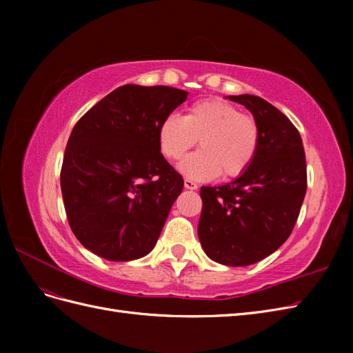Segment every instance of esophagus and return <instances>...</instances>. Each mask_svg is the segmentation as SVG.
Listing matches in <instances>:
<instances>
[{
	"mask_svg": "<svg viewBox=\"0 0 353 353\" xmlns=\"http://www.w3.org/2000/svg\"><path fill=\"white\" fill-rule=\"evenodd\" d=\"M184 187H185L187 190H197V188H199L197 184L193 183V181H191V179H185V181H184Z\"/></svg>",
	"mask_w": 353,
	"mask_h": 353,
	"instance_id": "esophagus-1",
	"label": "esophagus"
}]
</instances>
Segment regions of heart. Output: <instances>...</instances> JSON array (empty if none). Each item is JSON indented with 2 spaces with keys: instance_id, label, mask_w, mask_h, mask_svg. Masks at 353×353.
<instances>
[{
  "instance_id": "b5f03b06",
  "label": "heart",
  "mask_w": 353,
  "mask_h": 353,
  "mask_svg": "<svg viewBox=\"0 0 353 353\" xmlns=\"http://www.w3.org/2000/svg\"><path fill=\"white\" fill-rule=\"evenodd\" d=\"M259 138L253 116L216 99L193 103L183 117L166 116L157 130L159 148L169 160L181 159L199 141L200 152L178 165L181 174L196 181L243 175L258 153Z\"/></svg>"
}]
</instances>
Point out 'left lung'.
Returning a JSON list of instances; mask_svg holds the SVG:
<instances>
[{"instance_id": "1", "label": "left lung", "mask_w": 353, "mask_h": 353, "mask_svg": "<svg viewBox=\"0 0 353 353\" xmlns=\"http://www.w3.org/2000/svg\"><path fill=\"white\" fill-rule=\"evenodd\" d=\"M259 125V148L231 183L201 187L199 240L212 261L248 266L274 253L290 236L306 194L301 134L279 109L250 94L228 95Z\"/></svg>"}]
</instances>
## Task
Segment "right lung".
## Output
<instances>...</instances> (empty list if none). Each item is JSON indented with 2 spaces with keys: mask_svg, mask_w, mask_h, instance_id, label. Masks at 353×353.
Returning a JSON list of instances; mask_svg holds the SVG:
<instances>
[{
  "mask_svg": "<svg viewBox=\"0 0 353 353\" xmlns=\"http://www.w3.org/2000/svg\"><path fill=\"white\" fill-rule=\"evenodd\" d=\"M187 91L123 85L74 125L60 185L69 225L85 249L128 262L148 254L184 187L157 143L159 125Z\"/></svg>",
  "mask_w": 353,
  "mask_h": 353,
  "instance_id": "right-lung-1",
  "label": "right lung"
}]
</instances>
